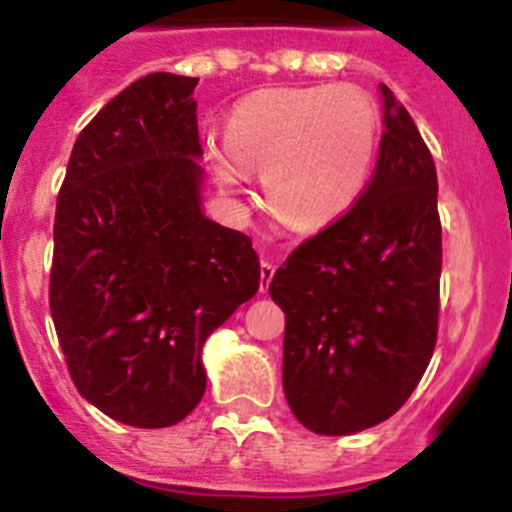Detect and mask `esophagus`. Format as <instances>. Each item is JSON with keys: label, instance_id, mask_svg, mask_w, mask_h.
Returning <instances> with one entry per match:
<instances>
[{"label": "esophagus", "instance_id": "1", "mask_svg": "<svg viewBox=\"0 0 512 512\" xmlns=\"http://www.w3.org/2000/svg\"><path fill=\"white\" fill-rule=\"evenodd\" d=\"M272 275H275V265H272L270 260H262L260 265V278H262V290H267V285H270Z\"/></svg>", "mask_w": 512, "mask_h": 512}]
</instances>
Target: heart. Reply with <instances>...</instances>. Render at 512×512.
<instances>
[{
  "mask_svg": "<svg viewBox=\"0 0 512 512\" xmlns=\"http://www.w3.org/2000/svg\"><path fill=\"white\" fill-rule=\"evenodd\" d=\"M379 111L353 85L272 88L229 113L224 141H209L214 176L242 191L262 171L272 209L298 229L333 222L361 197L374 169Z\"/></svg>",
  "mask_w": 512,
  "mask_h": 512,
  "instance_id": "1",
  "label": "heart"
}]
</instances>
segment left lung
<instances>
[{
    "mask_svg": "<svg viewBox=\"0 0 512 512\" xmlns=\"http://www.w3.org/2000/svg\"><path fill=\"white\" fill-rule=\"evenodd\" d=\"M371 184L341 219L278 267L283 389L303 427L356 434L399 412L437 341L442 224L437 169L386 85Z\"/></svg>",
    "mask_w": 512,
    "mask_h": 512,
    "instance_id": "8db88e82",
    "label": "left lung"
}]
</instances>
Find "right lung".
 <instances>
[{
    "instance_id": "obj_1",
    "label": "right lung",
    "mask_w": 512,
    "mask_h": 512,
    "mask_svg": "<svg viewBox=\"0 0 512 512\" xmlns=\"http://www.w3.org/2000/svg\"><path fill=\"white\" fill-rule=\"evenodd\" d=\"M199 78L151 73L83 128L55 212L50 310L80 396L159 429L207 389L204 341L260 288L252 240L204 214Z\"/></svg>"
}]
</instances>
